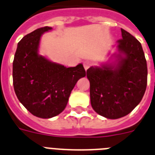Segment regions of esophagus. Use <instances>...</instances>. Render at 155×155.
Returning a JSON list of instances; mask_svg holds the SVG:
<instances>
[{
	"label": "esophagus",
	"instance_id": "34e87169",
	"mask_svg": "<svg viewBox=\"0 0 155 155\" xmlns=\"http://www.w3.org/2000/svg\"><path fill=\"white\" fill-rule=\"evenodd\" d=\"M83 66H84V68H85L86 70H87L91 66V62L89 61H85L83 62Z\"/></svg>",
	"mask_w": 155,
	"mask_h": 155
}]
</instances>
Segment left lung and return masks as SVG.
<instances>
[{"label": "left lung", "instance_id": "8db88e82", "mask_svg": "<svg viewBox=\"0 0 155 155\" xmlns=\"http://www.w3.org/2000/svg\"><path fill=\"white\" fill-rule=\"evenodd\" d=\"M118 54L114 64L91 67L87 71L93 109L101 116L116 119L139 104L147 83V66L140 43L121 29Z\"/></svg>", "mask_w": 155, "mask_h": 155}]
</instances>
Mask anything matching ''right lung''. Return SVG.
<instances>
[{"instance_id": "add662e5", "label": "right lung", "mask_w": 155, "mask_h": 155, "mask_svg": "<svg viewBox=\"0 0 155 155\" xmlns=\"http://www.w3.org/2000/svg\"><path fill=\"white\" fill-rule=\"evenodd\" d=\"M51 27L39 28L18 44L13 61V86L16 96L35 116L50 118L65 108L77 81L86 76L82 64L66 68L38 54L41 35Z\"/></svg>"}]
</instances>
